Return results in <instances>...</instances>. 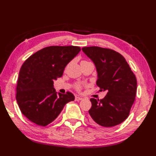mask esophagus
<instances>
[{
    "mask_svg": "<svg viewBox=\"0 0 156 156\" xmlns=\"http://www.w3.org/2000/svg\"><path fill=\"white\" fill-rule=\"evenodd\" d=\"M83 99V98L80 97H75V101H81Z\"/></svg>",
    "mask_w": 156,
    "mask_h": 156,
    "instance_id": "obj_1",
    "label": "esophagus"
}]
</instances>
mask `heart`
<instances>
[{
    "mask_svg": "<svg viewBox=\"0 0 156 156\" xmlns=\"http://www.w3.org/2000/svg\"><path fill=\"white\" fill-rule=\"evenodd\" d=\"M76 89L77 90H80L81 89V86L80 85H76Z\"/></svg>",
    "mask_w": 156,
    "mask_h": 156,
    "instance_id": "1",
    "label": "heart"
}]
</instances>
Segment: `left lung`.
<instances>
[{
    "mask_svg": "<svg viewBox=\"0 0 156 156\" xmlns=\"http://www.w3.org/2000/svg\"><path fill=\"white\" fill-rule=\"evenodd\" d=\"M82 50L96 67L97 86L107 93L102 99H90V122L102 128L122 123L135 100L137 81L134 73L124 57L112 49L91 46Z\"/></svg>",
    "mask_w": 156,
    "mask_h": 156,
    "instance_id": "obj_1",
    "label": "left lung"
}]
</instances>
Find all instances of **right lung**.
Returning a JSON list of instances; mask_svg holds the SVG:
<instances>
[{
    "label": "right lung",
    "mask_w": 156,
    "mask_h": 156,
    "mask_svg": "<svg viewBox=\"0 0 156 156\" xmlns=\"http://www.w3.org/2000/svg\"><path fill=\"white\" fill-rule=\"evenodd\" d=\"M80 47L49 46L26 59L19 72L16 101L22 113L31 122L45 126L53 122L75 97L70 92L57 94L54 80L63 75L65 67Z\"/></svg>",
    "instance_id": "1"
}]
</instances>
